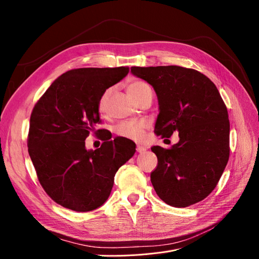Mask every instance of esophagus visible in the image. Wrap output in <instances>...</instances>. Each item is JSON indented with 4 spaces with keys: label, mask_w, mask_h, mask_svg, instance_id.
<instances>
[{
    "label": "esophagus",
    "mask_w": 259,
    "mask_h": 259,
    "mask_svg": "<svg viewBox=\"0 0 259 259\" xmlns=\"http://www.w3.org/2000/svg\"><path fill=\"white\" fill-rule=\"evenodd\" d=\"M136 150H137V152H139V153H144V152H146L147 149H146L144 146L138 145V146L136 147Z\"/></svg>",
    "instance_id": "1"
}]
</instances>
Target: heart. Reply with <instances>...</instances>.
Listing matches in <instances>:
<instances>
[{"mask_svg": "<svg viewBox=\"0 0 259 259\" xmlns=\"http://www.w3.org/2000/svg\"><path fill=\"white\" fill-rule=\"evenodd\" d=\"M148 90H151L150 86L143 81H133L127 86L130 95L134 99H136L139 95H142L144 92ZM109 94H110V90H107L103 93V95L99 97L97 107L100 113H104L106 111ZM147 127L148 124L145 121H124L116 125L114 132L115 134L120 137L134 140V142H140V140H143L144 138L145 131Z\"/></svg>", "mask_w": 259, "mask_h": 259, "instance_id": "obj_1", "label": "heart"}]
</instances>
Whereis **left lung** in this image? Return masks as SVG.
Here are the masks:
<instances>
[{"label":"left lung","instance_id":"1","mask_svg":"<svg viewBox=\"0 0 259 259\" xmlns=\"http://www.w3.org/2000/svg\"><path fill=\"white\" fill-rule=\"evenodd\" d=\"M152 85L159 100L154 133L179 142L169 149L153 146L158 165L151 183L166 204L186 207L215 189L229 160L228 111L216 85L193 69L179 66L132 67Z\"/></svg>","mask_w":259,"mask_h":259}]
</instances>
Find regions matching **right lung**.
I'll return each instance as SVG.
<instances>
[{
  "label": "right lung",
  "instance_id": "add662e5",
  "mask_svg": "<svg viewBox=\"0 0 259 259\" xmlns=\"http://www.w3.org/2000/svg\"><path fill=\"white\" fill-rule=\"evenodd\" d=\"M128 67L80 68L61 74L35 104L30 116L28 151L41 186L57 204L90 211L108 200L114 175L136 151L134 142L113 140L106 132L100 148L85 139L100 123L98 100L127 75Z\"/></svg>",
  "mask_w": 259,
  "mask_h": 259
}]
</instances>
